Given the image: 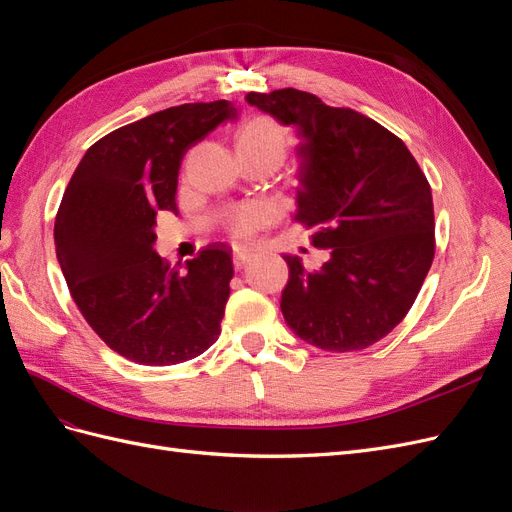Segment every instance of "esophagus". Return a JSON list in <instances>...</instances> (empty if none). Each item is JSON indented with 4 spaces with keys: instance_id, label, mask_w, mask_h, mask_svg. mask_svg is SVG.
Wrapping results in <instances>:
<instances>
[{
    "instance_id": "34e87169",
    "label": "esophagus",
    "mask_w": 512,
    "mask_h": 512,
    "mask_svg": "<svg viewBox=\"0 0 512 512\" xmlns=\"http://www.w3.org/2000/svg\"><path fill=\"white\" fill-rule=\"evenodd\" d=\"M252 258H254V250H250V247H237L235 250V265L237 267H245Z\"/></svg>"
}]
</instances>
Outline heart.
Segmentation results:
<instances>
[{
    "label": "heart",
    "instance_id": "b5f03b06",
    "mask_svg": "<svg viewBox=\"0 0 512 512\" xmlns=\"http://www.w3.org/2000/svg\"><path fill=\"white\" fill-rule=\"evenodd\" d=\"M286 147L288 132L269 117H256L250 123H245L237 136L239 153H275V156L284 158ZM260 215L262 211L258 207H243L232 218V230L237 235H247L258 224Z\"/></svg>",
    "mask_w": 512,
    "mask_h": 512
}]
</instances>
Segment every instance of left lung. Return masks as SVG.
Masks as SVG:
<instances>
[{
	"label": "left lung",
	"instance_id": "left-lung-1",
	"mask_svg": "<svg viewBox=\"0 0 512 512\" xmlns=\"http://www.w3.org/2000/svg\"><path fill=\"white\" fill-rule=\"evenodd\" d=\"M247 104L297 128L299 188L294 220L327 250L309 271L284 256L282 314L303 342L331 352L363 350L404 320L433 260L431 188L395 134L352 108L277 89Z\"/></svg>",
	"mask_w": 512,
	"mask_h": 512
}]
</instances>
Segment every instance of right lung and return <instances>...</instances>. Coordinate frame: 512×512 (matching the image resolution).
Instances as JSON below:
<instances>
[{"label":"right lung","mask_w":512,"mask_h":512,"mask_svg":"<svg viewBox=\"0 0 512 512\" xmlns=\"http://www.w3.org/2000/svg\"><path fill=\"white\" fill-rule=\"evenodd\" d=\"M239 111L232 102L166 108L91 145L55 218V252L72 299L102 342L141 365H177L220 335L232 250L207 245L185 265L158 252L156 215L177 213V177L190 147Z\"/></svg>","instance_id":"obj_1"}]
</instances>
